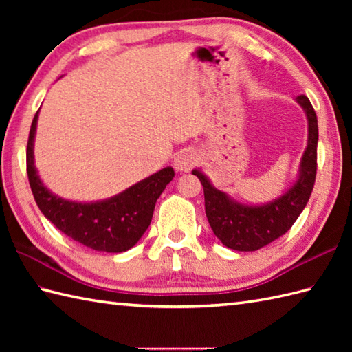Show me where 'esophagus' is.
<instances>
[{
  "instance_id": "1",
  "label": "esophagus",
  "mask_w": 352,
  "mask_h": 352,
  "mask_svg": "<svg viewBox=\"0 0 352 352\" xmlns=\"http://www.w3.org/2000/svg\"><path fill=\"white\" fill-rule=\"evenodd\" d=\"M198 163V154L193 149H183L174 159V168L177 172H189Z\"/></svg>"
}]
</instances>
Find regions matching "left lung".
<instances>
[{
    "label": "left lung",
    "mask_w": 352,
    "mask_h": 352,
    "mask_svg": "<svg viewBox=\"0 0 352 352\" xmlns=\"http://www.w3.org/2000/svg\"><path fill=\"white\" fill-rule=\"evenodd\" d=\"M309 122L307 148L302 154L296 182L283 193L265 204H243L216 189L201 169L192 174L199 178L204 188L206 214L214 236L236 251H257L283 236L294 226L307 206L316 178L318 118L305 95L296 96Z\"/></svg>",
    "instance_id": "1"
}]
</instances>
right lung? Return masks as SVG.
<instances>
[{"label": "right lung", "mask_w": 352, "mask_h": 352, "mask_svg": "<svg viewBox=\"0 0 352 352\" xmlns=\"http://www.w3.org/2000/svg\"><path fill=\"white\" fill-rule=\"evenodd\" d=\"M39 110L33 118L27 144V174L37 207L45 218L87 248L104 252H122L139 242L153 219L157 199L172 182L175 172L163 168L118 195L78 203L52 193L41 180L34 166V136Z\"/></svg>", "instance_id": "right-lung-1"}]
</instances>
